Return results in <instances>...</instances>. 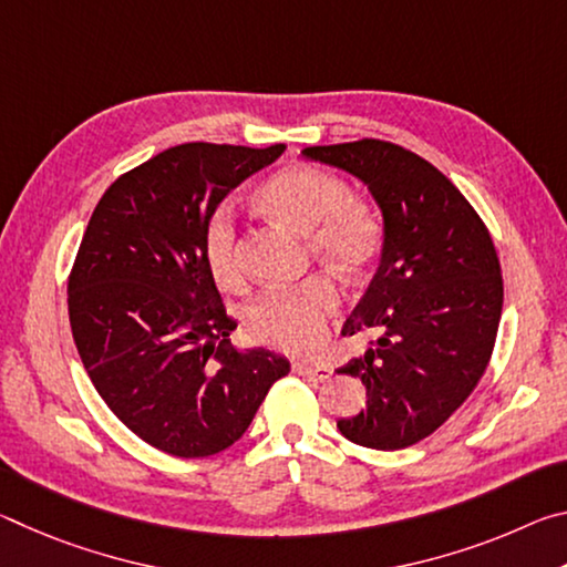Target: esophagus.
I'll use <instances>...</instances> for the list:
<instances>
[{
    "instance_id": "obj_1",
    "label": "esophagus",
    "mask_w": 567,
    "mask_h": 567,
    "mask_svg": "<svg viewBox=\"0 0 567 567\" xmlns=\"http://www.w3.org/2000/svg\"><path fill=\"white\" fill-rule=\"evenodd\" d=\"M292 370L297 372V375H310V378H318V380H324V378L332 375L330 364H320V362H295Z\"/></svg>"
}]
</instances>
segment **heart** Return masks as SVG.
Masks as SVG:
<instances>
[{"mask_svg":"<svg viewBox=\"0 0 567 567\" xmlns=\"http://www.w3.org/2000/svg\"><path fill=\"white\" fill-rule=\"evenodd\" d=\"M260 199L267 213L295 233L310 237L318 260L344 275L368 272L382 249V225L370 207L352 203L348 187L328 172L292 165L265 182ZM203 255L223 287L243 285L237 257L235 207L217 205L203 229ZM340 295L324 277L290 290H267L245 310L249 338L280 350H312L324 338V322Z\"/></svg>","mask_w":567,"mask_h":567,"instance_id":"obj_1","label":"heart"}]
</instances>
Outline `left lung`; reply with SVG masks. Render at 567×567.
Returning a JSON list of instances; mask_svg holds the SVG:
<instances>
[{"instance_id":"8db88e82","label":"left lung","mask_w":567,"mask_h":567,"mask_svg":"<svg viewBox=\"0 0 567 567\" xmlns=\"http://www.w3.org/2000/svg\"><path fill=\"white\" fill-rule=\"evenodd\" d=\"M307 159L358 177L382 213L378 270L342 334L380 330L342 375L368 408L338 420L354 445L402 450L443 425L491 362L503 277L491 233L443 172L382 140L305 147Z\"/></svg>"}]
</instances>
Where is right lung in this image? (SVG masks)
Returning <instances> with one entry per match:
<instances>
[{
	"label": "right lung",
	"mask_w": 567,
	"mask_h": 567,
	"mask_svg": "<svg viewBox=\"0 0 567 567\" xmlns=\"http://www.w3.org/2000/svg\"><path fill=\"white\" fill-rule=\"evenodd\" d=\"M285 145L189 142L114 179L94 207L70 275V324L107 408L162 453H223L252 422L290 360L237 350L203 255L213 209Z\"/></svg>",
	"instance_id": "obj_1"
}]
</instances>
